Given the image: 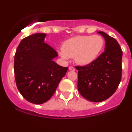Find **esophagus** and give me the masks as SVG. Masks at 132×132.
I'll list each match as a JSON object with an SVG mask.
<instances>
[{"instance_id": "esophagus-1", "label": "esophagus", "mask_w": 132, "mask_h": 132, "mask_svg": "<svg viewBox=\"0 0 132 132\" xmlns=\"http://www.w3.org/2000/svg\"><path fill=\"white\" fill-rule=\"evenodd\" d=\"M69 70L70 71H75V68L72 66H69Z\"/></svg>"}]
</instances>
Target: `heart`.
Listing matches in <instances>:
<instances>
[{
	"label": "heart",
	"instance_id": "b5f03b06",
	"mask_svg": "<svg viewBox=\"0 0 132 132\" xmlns=\"http://www.w3.org/2000/svg\"><path fill=\"white\" fill-rule=\"evenodd\" d=\"M104 40L101 36H78L66 40L60 51L63 58L75 57L77 63L87 65L96 59L104 46Z\"/></svg>",
	"mask_w": 132,
	"mask_h": 132
}]
</instances>
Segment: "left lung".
I'll list each match as a JSON object with an SVG mask.
<instances>
[{
  "label": "left lung",
  "mask_w": 132,
  "mask_h": 132,
  "mask_svg": "<svg viewBox=\"0 0 132 132\" xmlns=\"http://www.w3.org/2000/svg\"><path fill=\"white\" fill-rule=\"evenodd\" d=\"M97 33L105 39V51L90 64L76 66L79 92L94 102H102L112 96L122 78V51L119 43L107 33Z\"/></svg>",
  "instance_id": "obj_1"
}]
</instances>
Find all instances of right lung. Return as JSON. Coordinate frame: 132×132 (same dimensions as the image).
Here are the masks:
<instances>
[{
	"label": "right lung",
	"mask_w": 132,
	"mask_h": 132,
	"mask_svg": "<svg viewBox=\"0 0 132 132\" xmlns=\"http://www.w3.org/2000/svg\"><path fill=\"white\" fill-rule=\"evenodd\" d=\"M46 35L35 33L23 39L14 57L18 90L27 101L35 104L50 99L68 69L53 61L57 53L44 42Z\"/></svg>",
	"instance_id": "right-lung-1"
}]
</instances>
